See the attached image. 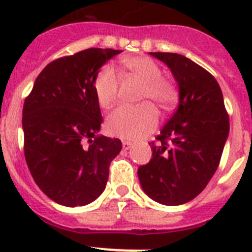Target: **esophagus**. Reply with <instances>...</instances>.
<instances>
[{"mask_svg": "<svg viewBox=\"0 0 252 252\" xmlns=\"http://www.w3.org/2000/svg\"><path fill=\"white\" fill-rule=\"evenodd\" d=\"M131 146H132V142L131 141H122V148H124V150H128Z\"/></svg>", "mask_w": 252, "mask_h": 252, "instance_id": "34e87169", "label": "esophagus"}]
</instances>
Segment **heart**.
<instances>
[{
	"instance_id": "b5f03b06",
	"label": "heart",
	"mask_w": 252,
	"mask_h": 252,
	"mask_svg": "<svg viewBox=\"0 0 252 252\" xmlns=\"http://www.w3.org/2000/svg\"><path fill=\"white\" fill-rule=\"evenodd\" d=\"M122 65L132 77L142 82L140 99H150L162 110H170L179 98L174 83L161 77L162 70L157 62L148 57L122 59ZM120 88V77L110 64L102 66L93 81L95 99L102 108H110L115 103ZM158 113L153 104L144 102L137 106H120L108 115L107 131L113 136L125 140H136L155 128Z\"/></svg>"
}]
</instances>
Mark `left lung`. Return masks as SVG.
<instances>
[{"mask_svg":"<svg viewBox=\"0 0 252 252\" xmlns=\"http://www.w3.org/2000/svg\"><path fill=\"white\" fill-rule=\"evenodd\" d=\"M170 68L179 87V104L151 141L153 158L137 170L144 192L158 203L192 201L216 173L230 119L217 81L206 69L175 53H150Z\"/></svg>","mask_w":252,"mask_h":252,"instance_id":"8db88e82","label":"left lung"}]
</instances>
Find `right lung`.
<instances>
[{"instance_id":"obj_1","label":"right lung","mask_w":252,"mask_h":252,"mask_svg":"<svg viewBox=\"0 0 252 252\" xmlns=\"http://www.w3.org/2000/svg\"><path fill=\"white\" fill-rule=\"evenodd\" d=\"M122 50L91 48L49 63L22 110L24 153L35 183L57 203L86 206L106 188L121 140L97 135L102 115L93 81Z\"/></svg>"}]
</instances>
